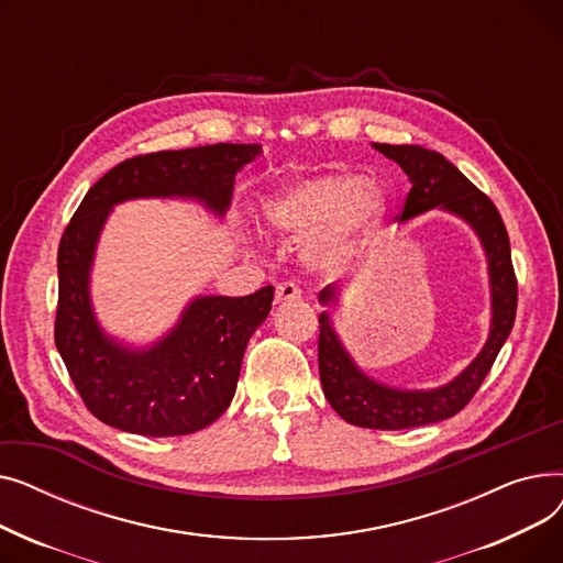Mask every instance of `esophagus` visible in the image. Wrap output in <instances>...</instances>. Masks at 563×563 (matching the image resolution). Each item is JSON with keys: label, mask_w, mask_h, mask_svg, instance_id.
<instances>
[{"label": "esophagus", "mask_w": 563, "mask_h": 563, "mask_svg": "<svg viewBox=\"0 0 563 563\" xmlns=\"http://www.w3.org/2000/svg\"><path fill=\"white\" fill-rule=\"evenodd\" d=\"M301 299V289L294 283H280L276 287V303H291Z\"/></svg>", "instance_id": "1"}]
</instances>
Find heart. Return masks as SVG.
<instances>
[{"label":"heart","instance_id":"b5f03b06","mask_svg":"<svg viewBox=\"0 0 563 563\" xmlns=\"http://www.w3.org/2000/svg\"><path fill=\"white\" fill-rule=\"evenodd\" d=\"M383 189L361 173H319L287 183L264 202V223L287 240H306L317 272L342 274L358 260L386 217Z\"/></svg>","mask_w":563,"mask_h":563}]
</instances>
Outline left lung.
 <instances>
[{
  "label": "left lung",
  "mask_w": 563,
  "mask_h": 563,
  "mask_svg": "<svg viewBox=\"0 0 563 563\" xmlns=\"http://www.w3.org/2000/svg\"><path fill=\"white\" fill-rule=\"evenodd\" d=\"M372 147L397 162L410 180V194L399 221L406 223L424 212L440 210L467 223L484 249L490 287V327L477 358L445 386L431 390H406L369 376L344 346L333 314L329 310L319 314V376L329 404L349 424L401 431L454 418L479 390L501 344L514 329L518 285L509 234L488 196L472 185L452 162L422 145L372 143ZM342 289L340 285L323 287L319 303L335 308Z\"/></svg>",
  "instance_id": "obj_1"
}]
</instances>
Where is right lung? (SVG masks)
Wrapping results in <instances>:
<instances>
[{
  "label": "right lung",
  "mask_w": 563,
  "mask_h": 563,
  "mask_svg": "<svg viewBox=\"0 0 563 563\" xmlns=\"http://www.w3.org/2000/svg\"><path fill=\"white\" fill-rule=\"evenodd\" d=\"M262 155L255 143H217L125 159L88 189L58 244L54 342L88 410L128 433L187 435L230 406L251 335L274 287L249 297H194L153 344L109 335L91 299L100 234L113 207L139 198L194 200L223 219L234 177Z\"/></svg>",
  "instance_id": "right-lung-1"
}]
</instances>
